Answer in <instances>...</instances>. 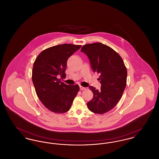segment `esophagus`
Returning a JSON list of instances; mask_svg holds the SVG:
<instances>
[{"instance_id":"1","label":"esophagus","mask_w":159,"mask_h":159,"mask_svg":"<svg viewBox=\"0 0 159 159\" xmlns=\"http://www.w3.org/2000/svg\"><path fill=\"white\" fill-rule=\"evenodd\" d=\"M86 88H84V87H83V86H80V89L81 90V91H83V90H85Z\"/></svg>"}]
</instances>
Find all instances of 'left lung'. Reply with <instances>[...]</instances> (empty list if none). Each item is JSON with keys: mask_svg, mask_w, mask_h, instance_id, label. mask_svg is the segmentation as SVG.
Returning a JSON list of instances; mask_svg holds the SVG:
<instances>
[{"mask_svg": "<svg viewBox=\"0 0 159 159\" xmlns=\"http://www.w3.org/2000/svg\"><path fill=\"white\" fill-rule=\"evenodd\" d=\"M81 51L88 57L94 72L99 74L101 89L90 86L93 98L87 103L89 110L102 114L118 103L126 86L127 69L121 57L111 48L101 43L83 46Z\"/></svg>", "mask_w": 159, "mask_h": 159, "instance_id": "1", "label": "left lung"}]
</instances>
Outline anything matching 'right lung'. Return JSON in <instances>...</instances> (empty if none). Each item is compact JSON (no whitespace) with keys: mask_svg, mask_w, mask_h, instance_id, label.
<instances>
[{"mask_svg":"<svg viewBox=\"0 0 159 159\" xmlns=\"http://www.w3.org/2000/svg\"><path fill=\"white\" fill-rule=\"evenodd\" d=\"M81 45L70 43L48 48L39 54L33 64L32 81L38 98L47 109L64 113L70 109L79 86L61 81L65 79L67 61Z\"/></svg>","mask_w":159,"mask_h":159,"instance_id":"obj_1","label":"right lung"}]
</instances>
